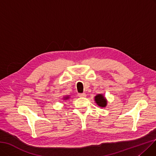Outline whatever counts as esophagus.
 I'll return each instance as SVG.
<instances>
[{
	"label": "esophagus",
	"mask_w": 156,
	"mask_h": 156,
	"mask_svg": "<svg viewBox=\"0 0 156 156\" xmlns=\"http://www.w3.org/2000/svg\"><path fill=\"white\" fill-rule=\"evenodd\" d=\"M78 96L79 97H85L86 96V93H79Z\"/></svg>",
	"instance_id": "1"
}]
</instances>
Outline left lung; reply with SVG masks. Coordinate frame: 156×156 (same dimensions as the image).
I'll return each mask as SVG.
<instances>
[{
  "instance_id": "obj_1",
  "label": "left lung",
  "mask_w": 156,
  "mask_h": 156,
  "mask_svg": "<svg viewBox=\"0 0 156 156\" xmlns=\"http://www.w3.org/2000/svg\"><path fill=\"white\" fill-rule=\"evenodd\" d=\"M95 101L96 103L98 104V105H99L100 107L104 108V107L106 106L107 101L102 95L98 94L97 96H95Z\"/></svg>"
}]
</instances>
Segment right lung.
Segmentation results:
<instances>
[{
    "label": "right lung",
    "instance_id": "add662e5",
    "mask_svg": "<svg viewBox=\"0 0 156 156\" xmlns=\"http://www.w3.org/2000/svg\"><path fill=\"white\" fill-rule=\"evenodd\" d=\"M65 99H67V98H68V97H65Z\"/></svg>",
    "mask_w": 156,
    "mask_h": 156
}]
</instances>
